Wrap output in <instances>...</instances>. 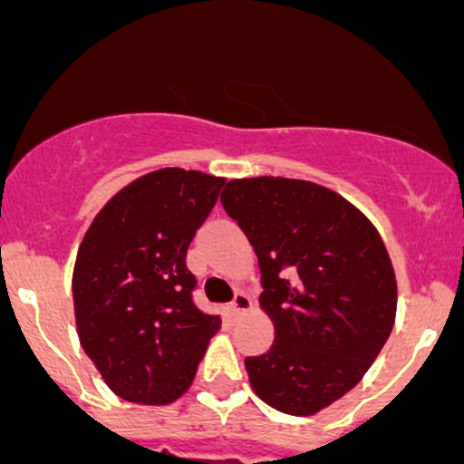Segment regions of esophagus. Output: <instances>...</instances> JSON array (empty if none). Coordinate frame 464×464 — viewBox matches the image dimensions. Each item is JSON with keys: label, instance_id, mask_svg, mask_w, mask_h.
Masks as SVG:
<instances>
[{"label": "esophagus", "instance_id": "obj_1", "mask_svg": "<svg viewBox=\"0 0 464 464\" xmlns=\"http://www.w3.org/2000/svg\"><path fill=\"white\" fill-rule=\"evenodd\" d=\"M254 310V301H251V296L246 292H237L236 298H233L231 303V312L233 316H245L246 312Z\"/></svg>", "mask_w": 464, "mask_h": 464}]
</instances>
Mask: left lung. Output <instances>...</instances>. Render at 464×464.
Segmentation results:
<instances>
[{"label": "left lung", "mask_w": 464, "mask_h": 464, "mask_svg": "<svg viewBox=\"0 0 464 464\" xmlns=\"http://www.w3.org/2000/svg\"><path fill=\"white\" fill-rule=\"evenodd\" d=\"M222 206L258 256L260 307L276 339L246 357L271 409L314 415L353 391L382 353L397 280L375 224L334 190L305 179H231Z\"/></svg>", "instance_id": "left-lung-1"}]
</instances>
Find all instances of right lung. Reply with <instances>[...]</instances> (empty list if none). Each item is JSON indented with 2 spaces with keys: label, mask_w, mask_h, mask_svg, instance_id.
<instances>
[{
  "label": "right lung",
  "mask_w": 464,
  "mask_h": 464,
  "mask_svg": "<svg viewBox=\"0 0 464 464\" xmlns=\"http://www.w3.org/2000/svg\"><path fill=\"white\" fill-rule=\"evenodd\" d=\"M224 177L161 168L130 181L89 224L72 292L82 350L134 404L166 406L198 375L219 316L193 303L186 254Z\"/></svg>",
  "instance_id": "1"
}]
</instances>
